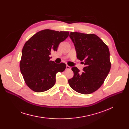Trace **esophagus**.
Segmentation results:
<instances>
[{"mask_svg":"<svg viewBox=\"0 0 129 129\" xmlns=\"http://www.w3.org/2000/svg\"><path fill=\"white\" fill-rule=\"evenodd\" d=\"M66 70H71V67L68 65L66 66Z\"/></svg>","mask_w":129,"mask_h":129,"instance_id":"1","label":"esophagus"}]
</instances>
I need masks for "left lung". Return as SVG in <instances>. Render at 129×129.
Returning a JSON list of instances; mask_svg holds the SVG:
<instances>
[{"mask_svg": "<svg viewBox=\"0 0 129 129\" xmlns=\"http://www.w3.org/2000/svg\"><path fill=\"white\" fill-rule=\"evenodd\" d=\"M70 37L75 46L77 58L83 60V72L73 67L74 76L68 82L77 92L88 94L101 87L109 74L111 63L107 45L94 34L71 32Z\"/></svg>", "mask_w": 129, "mask_h": 129, "instance_id": "8db88e82", "label": "left lung"}]
</instances>
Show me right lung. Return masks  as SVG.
I'll list each match as a JSON object with an SVG mask.
<instances>
[{
	"label": "right lung",
	"mask_w": 129,
	"mask_h": 129,
	"mask_svg": "<svg viewBox=\"0 0 129 129\" xmlns=\"http://www.w3.org/2000/svg\"><path fill=\"white\" fill-rule=\"evenodd\" d=\"M69 32L49 29L37 32L25 43L20 69L26 84L37 92L45 91L55 85L56 74L66 69L65 63L50 60L51 52L69 37Z\"/></svg>",
	"instance_id": "right-lung-1"
}]
</instances>
